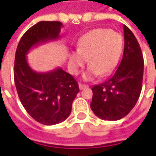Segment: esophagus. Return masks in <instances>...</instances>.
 Returning <instances> with one entry per match:
<instances>
[{"label": "esophagus", "instance_id": "esophagus-1", "mask_svg": "<svg viewBox=\"0 0 156 156\" xmlns=\"http://www.w3.org/2000/svg\"><path fill=\"white\" fill-rule=\"evenodd\" d=\"M87 87H88V86L85 85V84H81V83H80V84H79V88H80V90H81V89H84V88Z\"/></svg>", "mask_w": 156, "mask_h": 156}]
</instances>
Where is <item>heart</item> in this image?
Returning a JSON list of instances; mask_svg holds the SVG:
<instances>
[{"mask_svg": "<svg viewBox=\"0 0 156 156\" xmlns=\"http://www.w3.org/2000/svg\"><path fill=\"white\" fill-rule=\"evenodd\" d=\"M123 51V37L119 33L106 28H97L87 32L77 43V52L69 56L71 73L78 74L87 62L89 65L84 74L86 79L99 75L108 76L114 70Z\"/></svg>", "mask_w": 156, "mask_h": 156, "instance_id": "obj_1", "label": "heart"}]
</instances>
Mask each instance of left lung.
I'll return each mask as SVG.
<instances>
[{"label":"left lung","mask_w":156,"mask_h":156,"mask_svg":"<svg viewBox=\"0 0 156 156\" xmlns=\"http://www.w3.org/2000/svg\"><path fill=\"white\" fill-rule=\"evenodd\" d=\"M124 34V55L118 69L108 80L92 88L91 109L102 119H123L133 109L142 91L143 53L136 37L125 25Z\"/></svg>","instance_id":"left-lung-1"}]
</instances>
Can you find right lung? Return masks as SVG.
Segmentation results:
<instances>
[{
  "mask_svg": "<svg viewBox=\"0 0 156 156\" xmlns=\"http://www.w3.org/2000/svg\"><path fill=\"white\" fill-rule=\"evenodd\" d=\"M62 27L59 21L37 23L22 36L15 53L13 77L20 100L28 114L44 125L62 123L69 116L79 86L61 68L47 73L32 70L26 55L32 47L59 38Z\"/></svg>",
  "mask_w": 156,
  "mask_h": 156,
  "instance_id": "obj_1",
  "label": "right lung"
}]
</instances>
